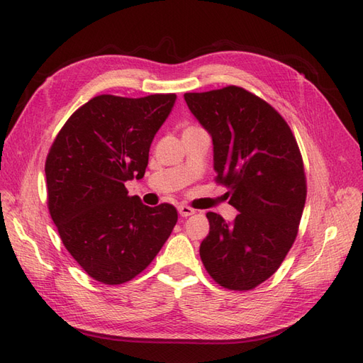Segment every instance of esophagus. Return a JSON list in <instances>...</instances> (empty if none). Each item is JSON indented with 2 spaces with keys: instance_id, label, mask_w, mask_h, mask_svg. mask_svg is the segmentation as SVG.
I'll list each match as a JSON object with an SVG mask.
<instances>
[{
  "instance_id": "esophagus-1",
  "label": "esophagus",
  "mask_w": 363,
  "mask_h": 363,
  "mask_svg": "<svg viewBox=\"0 0 363 363\" xmlns=\"http://www.w3.org/2000/svg\"><path fill=\"white\" fill-rule=\"evenodd\" d=\"M179 213L183 216V218H186V216H191V215H194L195 213V211L192 207H189V206H184V204H182V206H179Z\"/></svg>"
}]
</instances>
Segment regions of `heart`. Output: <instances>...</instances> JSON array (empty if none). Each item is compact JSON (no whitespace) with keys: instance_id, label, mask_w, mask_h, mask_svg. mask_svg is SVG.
<instances>
[{"instance_id":"1","label":"heart","mask_w":363,"mask_h":363,"mask_svg":"<svg viewBox=\"0 0 363 363\" xmlns=\"http://www.w3.org/2000/svg\"><path fill=\"white\" fill-rule=\"evenodd\" d=\"M194 128H200V127H195V125H188V127H186L183 131H186V130H194Z\"/></svg>"}]
</instances>
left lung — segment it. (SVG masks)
<instances>
[{"mask_svg": "<svg viewBox=\"0 0 363 363\" xmlns=\"http://www.w3.org/2000/svg\"><path fill=\"white\" fill-rule=\"evenodd\" d=\"M184 100L212 136L215 182L239 212L230 223L207 212L203 265L219 286L251 291L279 269L298 235L307 194L298 144L276 108L244 87L186 92Z\"/></svg>", "mask_w": 363, "mask_h": 363, "instance_id": "1", "label": "left lung"}]
</instances>
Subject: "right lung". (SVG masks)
<instances>
[{"instance_id":"right-lung-1","label":"right lung","mask_w":363,"mask_h":363,"mask_svg":"<svg viewBox=\"0 0 363 363\" xmlns=\"http://www.w3.org/2000/svg\"><path fill=\"white\" fill-rule=\"evenodd\" d=\"M175 94L98 95L60 128L45 162L48 211L62 242L87 276L104 284L135 279L177 224V208L142 204L125 182L142 179L150 145Z\"/></svg>"}]
</instances>
